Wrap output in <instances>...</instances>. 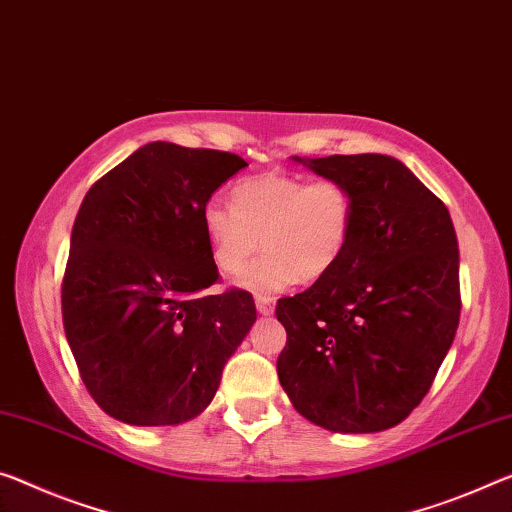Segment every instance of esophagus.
I'll use <instances>...</instances> for the list:
<instances>
[{
	"mask_svg": "<svg viewBox=\"0 0 512 512\" xmlns=\"http://www.w3.org/2000/svg\"><path fill=\"white\" fill-rule=\"evenodd\" d=\"M256 309L261 316H272L274 313V300L272 297H256Z\"/></svg>",
	"mask_w": 512,
	"mask_h": 512,
	"instance_id": "esophagus-1",
	"label": "esophagus"
}]
</instances>
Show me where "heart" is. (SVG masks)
<instances>
[{"label":"heart","mask_w":512,"mask_h":512,"mask_svg":"<svg viewBox=\"0 0 512 512\" xmlns=\"http://www.w3.org/2000/svg\"><path fill=\"white\" fill-rule=\"evenodd\" d=\"M201 224L212 263L226 277H238L258 247L265 249L242 286L270 295L336 270L355 229V196L341 180L309 183L304 176L267 171L235 183L229 206L210 201Z\"/></svg>","instance_id":"b5f03b06"}]
</instances>
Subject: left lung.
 Instances as JSON below:
<instances>
[{
  "label": "left lung",
  "mask_w": 512,
  "mask_h": 512,
  "mask_svg": "<svg viewBox=\"0 0 512 512\" xmlns=\"http://www.w3.org/2000/svg\"><path fill=\"white\" fill-rule=\"evenodd\" d=\"M355 196L343 261L277 302L288 341L277 373L316 426L361 435L398 426L426 396L460 320V254L448 208L391 155L302 160Z\"/></svg>",
  "instance_id": "obj_1"
}]
</instances>
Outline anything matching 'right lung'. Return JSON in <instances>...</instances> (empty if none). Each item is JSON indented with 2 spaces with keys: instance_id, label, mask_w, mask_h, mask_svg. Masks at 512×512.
Instances as JSON below:
<instances>
[{
  "instance_id": "1",
  "label": "right lung",
  "mask_w": 512,
  "mask_h": 512,
  "mask_svg": "<svg viewBox=\"0 0 512 512\" xmlns=\"http://www.w3.org/2000/svg\"><path fill=\"white\" fill-rule=\"evenodd\" d=\"M242 157L141 146L86 192L70 235L61 313L93 400L128 426H178L215 398L256 322L254 297L219 279L201 210Z\"/></svg>"
}]
</instances>
